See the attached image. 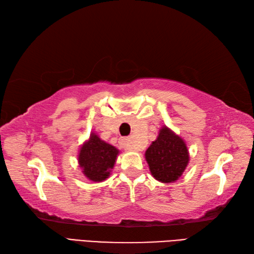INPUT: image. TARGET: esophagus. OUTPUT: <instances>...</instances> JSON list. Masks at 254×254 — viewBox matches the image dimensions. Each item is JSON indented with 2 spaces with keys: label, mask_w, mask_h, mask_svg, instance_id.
Listing matches in <instances>:
<instances>
[{
  "label": "esophagus",
  "mask_w": 254,
  "mask_h": 254,
  "mask_svg": "<svg viewBox=\"0 0 254 254\" xmlns=\"http://www.w3.org/2000/svg\"><path fill=\"white\" fill-rule=\"evenodd\" d=\"M121 144L126 148V150L128 151H133L135 150V148L131 145L130 143V140H129V138H122L121 139Z\"/></svg>",
  "instance_id": "obj_1"
}]
</instances>
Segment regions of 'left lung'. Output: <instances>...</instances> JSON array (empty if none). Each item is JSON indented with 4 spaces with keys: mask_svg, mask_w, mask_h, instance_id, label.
Instances as JSON below:
<instances>
[{
    "mask_svg": "<svg viewBox=\"0 0 254 254\" xmlns=\"http://www.w3.org/2000/svg\"><path fill=\"white\" fill-rule=\"evenodd\" d=\"M152 176L162 183L176 182L190 162L184 140L168 127H162L158 137L145 151Z\"/></svg>",
    "mask_w": 254,
    "mask_h": 254,
    "instance_id": "8db88e82",
    "label": "left lung"
}]
</instances>
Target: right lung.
Wrapping results in <instances>:
<instances>
[{
	"instance_id": "1",
	"label": "right lung",
	"mask_w": 254,
	"mask_h": 254,
	"mask_svg": "<svg viewBox=\"0 0 254 254\" xmlns=\"http://www.w3.org/2000/svg\"><path fill=\"white\" fill-rule=\"evenodd\" d=\"M120 151L101 140L95 132L80 146L78 165L85 177L94 182H102L110 177Z\"/></svg>"
}]
</instances>
